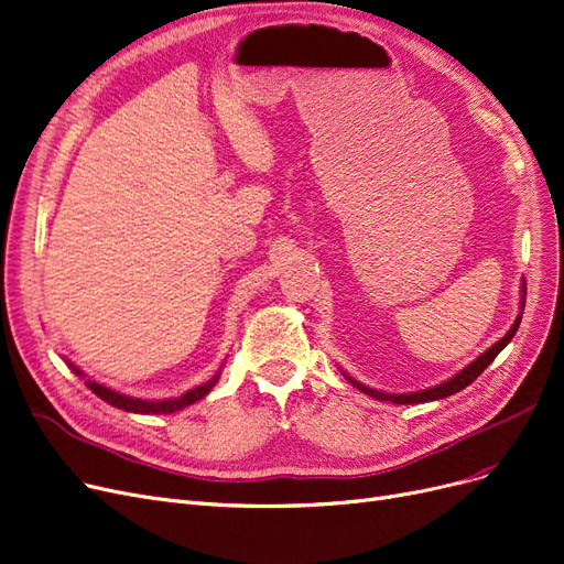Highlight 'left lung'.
Segmentation results:
<instances>
[{
  "label": "left lung",
  "instance_id": "8db88e82",
  "mask_svg": "<svg viewBox=\"0 0 564 564\" xmlns=\"http://www.w3.org/2000/svg\"><path fill=\"white\" fill-rule=\"evenodd\" d=\"M520 293H523V297H520V308H525V283H523V290H520ZM520 318H523V314H518V318H516V323L511 325V329L507 332V335L499 339L495 346H490L484 356H478L471 365H467L460 373H455L453 379H448V381H444V383H440V386H434V388H427V390H421V392H404V394H390V392H379V390H373V388H367V386H362V383H358L356 379H350L348 373H344V377L356 386L358 390H362L365 394H369V398H373V400H381V402H392V404H423V402H432V400H444V398H448V394H455V392H460L463 388H467L471 381H476L478 377H481L484 373V369L499 356V350H502L511 339H513V335H516V329H518V325H520Z\"/></svg>",
  "mask_w": 564,
  "mask_h": 564
}]
</instances>
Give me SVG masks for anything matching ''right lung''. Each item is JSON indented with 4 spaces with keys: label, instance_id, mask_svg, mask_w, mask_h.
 Masks as SVG:
<instances>
[{
    "label": "right lung",
    "instance_id": "right-lung-1",
    "mask_svg": "<svg viewBox=\"0 0 564 564\" xmlns=\"http://www.w3.org/2000/svg\"><path fill=\"white\" fill-rule=\"evenodd\" d=\"M72 369L78 373V377H83V371H78L74 365H72ZM218 379H220V371H216L214 379H208L206 383H202V386H197V388H193V390L183 392L181 398L160 400V402L128 398V394H120V392H116V390H111V388H107V386H99V383H95V381H90V379L86 381V386L97 394L99 400L109 402L111 406L122 409V411H132V413H174V411H181V409H185V406L195 404L197 400H202L204 394L212 392V388L218 383Z\"/></svg>",
    "mask_w": 564,
    "mask_h": 564
}]
</instances>
